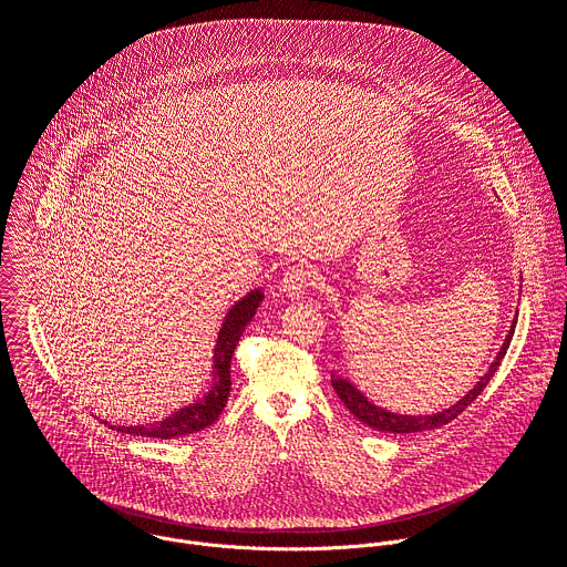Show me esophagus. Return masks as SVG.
<instances>
[{
    "label": "esophagus",
    "instance_id": "esophagus-1",
    "mask_svg": "<svg viewBox=\"0 0 567 567\" xmlns=\"http://www.w3.org/2000/svg\"><path fill=\"white\" fill-rule=\"evenodd\" d=\"M311 285H313V274H311V269L298 265V267H291V269L285 274V278H282V282H280V289H282L289 298H302Z\"/></svg>",
    "mask_w": 567,
    "mask_h": 567
}]
</instances>
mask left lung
Here are the masks:
<instances>
[{
	"label": "left lung",
	"instance_id": "left-lung-1",
	"mask_svg": "<svg viewBox=\"0 0 567 567\" xmlns=\"http://www.w3.org/2000/svg\"><path fill=\"white\" fill-rule=\"evenodd\" d=\"M515 327H517V318L513 320L511 324V331L502 344V349L497 351L493 364L488 367V371L477 380V384L462 398L457 400L453 406L440 411V413H433V415H402V413H391L378 404H373L349 378L340 375V373H331V384H333V391L338 393V398L344 402V406L367 426L375 429V431H382V433H422V431H433V429H440L449 422H453L460 413H464L477 398L480 393L486 389V384L491 382V378L495 375L497 367L502 364L508 347H511V340H513V333H515Z\"/></svg>",
	"mask_w": 567,
	"mask_h": 567
}]
</instances>
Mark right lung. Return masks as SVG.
Here are the masks:
<instances>
[{"mask_svg": "<svg viewBox=\"0 0 567 567\" xmlns=\"http://www.w3.org/2000/svg\"><path fill=\"white\" fill-rule=\"evenodd\" d=\"M262 298H265V291L260 287L251 289L238 302H234L229 307V311L225 313L223 324L216 336L214 355H212V386L203 398L176 409L172 415H167L158 422H152V424H136V426H114L110 422H105V424L121 433L141 435V437H158V440H174V437L192 435V433H198V431L207 429L209 424H214L218 420V415L223 413L227 398H229L231 355L236 351V344H238L245 327L256 316V309L260 307Z\"/></svg>", "mask_w": 567, "mask_h": 567, "instance_id": "right-lung-1", "label": "right lung"}]
</instances>
